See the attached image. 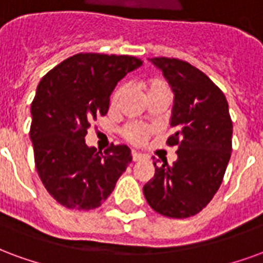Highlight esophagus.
Masks as SVG:
<instances>
[{"instance_id": "1", "label": "esophagus", "mask_w": 263, "mask_h": 263, "mask_svg": "<svg viewBox=\"0 0 263 263\" xmlns=\"http://www.w3.org/2000/svg\"><path fill=\"white\" fill-rule=\"evenodd\" d=\"M132 158H133V161L136 162V161H140L143 158V154H140L137 151H133V153H132Z\"/></svg>"}]
</instances>
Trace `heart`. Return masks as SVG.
<instances>
[{"instance_id":"b5f03b06","label":"heart","mask_w":263,"mask_h":263,"mask_svg":"<svg viewBox=\"0 0 263 263\" xmlns=\"http://www.w3.org/2000/svg\"><path fill=\"white\" fill-rule=\"evenodd\" d=\"M144 88L145 91H147V95L151 93V92L158 91V89H162V88H168L162 81L160 80H150V81L144 82ZM127 91V85L126 84H122V85H119L116 88V91L113 92V97H112V103L113 105H116V103L123 98V95ZM151 133V129L147 126V124L143 123H129L126 127L123 129V137L130 143H133V144H144L147 139H148V136Z\"/></svg>"}]
</instances>
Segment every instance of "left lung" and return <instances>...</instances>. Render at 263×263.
<instances>
[{
	"instance_id": "left-lung-1",
	"label": "left lung",
	"mask_w": 263,
	"mask_h": 263,
	"mask_svg": "<svg viewBox=\"0 0 263 263\" xmlns=\"http://www.w3.org/2000/svg\"><path fill=\"white\" fill-rule=\"evenodd\" d=\"M174 92L168 145H178V160L155 166L143 187L155 212L186 218L206 208L223 182L231 157L233 122L221 89L204 72L179 59L154 57Z\"/></svg>"
}]
</instances>
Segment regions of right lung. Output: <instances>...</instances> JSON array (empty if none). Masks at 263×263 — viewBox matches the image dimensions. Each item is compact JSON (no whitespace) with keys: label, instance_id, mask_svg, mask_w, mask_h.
<instances>
[{"label":"right lung","instance_id":"right-lung-1","mask_svg":"<svg viewBox=\"0 0 263 263\" xmlns=\"http://www.w3.org/2000/svg\"><path fill=\"white\" fill-rule=\"evenodd\" d=\"M141 64L133 55L78 53L39 82L30 106L34 164L47 192L63 206L99 208L132 162L127 145L101 153L85 144V136L92 120L108 113L116 84Z\"/></svg>","mask_w":263,"mask_h":263}]
</instances>
